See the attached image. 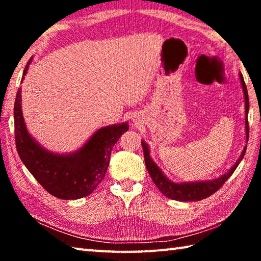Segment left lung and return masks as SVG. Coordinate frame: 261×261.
Returning <instances> with one entry per match:
<instances>
[{
  "mask_svg": "<svg viewBox=\"0 0 261 261\" xmlns=\"http://www.w3.org/2000/svg\"><path fill=\"white\" fill-rule=\"evenodd\" d=\"M243 91H244L245 96V129H246V138L249 139V121H247V113H249V95H247V88L244 83V78H243L242 73H240ZM144 149V158H145V165L148 170V174L151 175L154 184L156 185L158 189L160 190L162 194H165L166 197L170 198L174 200L179 201H198L205 198L212 196L218 190L222 187V185L227 182V179L230 177L233 174V171L236 170L237 166L240 165L243 156L246 152V147L243 151L241 158L238 159V161L231 167V169L228 173L221 176L220 178L211 180V182H199V183H173L169 179L165 177V175L162 174V171L159 169L155 163L152 161L151 156H149V152L147 148V145L141 141Z\"/></svg>",
  "mask_w": 261,
  "mask_h": 261,
  "instance_id": "8db88e82",
  "label": "left lung"
}]
</instances>
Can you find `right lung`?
<instances>
[{
	"label": "right lung",
	"mask_w": 261,
	"mask_h": 261,
	"mask_svg": "<svg viewBox=\"0 0 261 261\" xmlns=\"http://www.w3.org/2000/svg\"><path fill=\"white\" fill-rule=\"evenodd\" d=\"M30 60L23 72H28ZM16 148L33 177L41 187L60 199H79L94 191L108 169L110 153L120 137L129 129L126 123L106 126L71 155H59L42 149L31 138L23 120L20 88L17 91L15 107Z\"/></svg>",
	"instance_id": "add662e5"
}]
</instances>
